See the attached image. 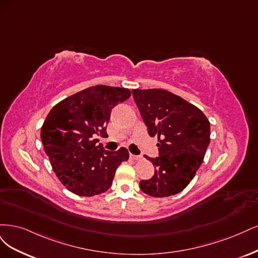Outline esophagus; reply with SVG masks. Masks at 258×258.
Instances as JSON below:
<instances>
[{"instance_id":"obj_1","label":"esophagus","mask_w":258,"mask_h":258,"mask_svg":"<svg viewBox=\"0 0 258 258\" xmlns=\"http://www.w3.org/2000/svg\"><path fill=\"white\" fill-rule=\"evenodd\" d=\"M130 159L133 160V161H140L141 159H143V156H141V155H135V154L130 153Z\"/></svg>"}]
</instances>
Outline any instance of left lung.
I'll return each mask as SVG.
<instances>
[{
    "label": "left lung",
    "mask_w": 258,
    "mask_h": 258,
    "mask_svg": "<svg viewBox=\"0 0 258 258\" xmlns=\"http://www.w3.org/2000/svg\"><path fill=\"white\" fill-rule=\"evenodd\" d=\"M132 93L149 135L159 141V156L147 159L154 176L141 180L140 189L153 197L176 195L201 167L210 144V122L199 108L169 91L135 89Z\"/></svg>",
    "instance_id": "1"
}]
</instances>
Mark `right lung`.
<instances>
[{
    "mask_svg": "<svg viewBox=\"0 0 258 258\" xmlns=\"http://www.w3.org/2000/svg\"><path fill=\"white\" fill-rule=\"evenodd\" d=\"M130 96L128 89L98 85L66 97L48 113L40 130L44 150L72 193L91 197L106 192L119 165L128 160L125 148L107 151L94 137L108 136L112 108Z\"/></svg>",
    "mask_w": 258,
    "mask_h": 258,
    "instance_id": "right-lung-1",
    "label": "right lung"
}]
</instances>
